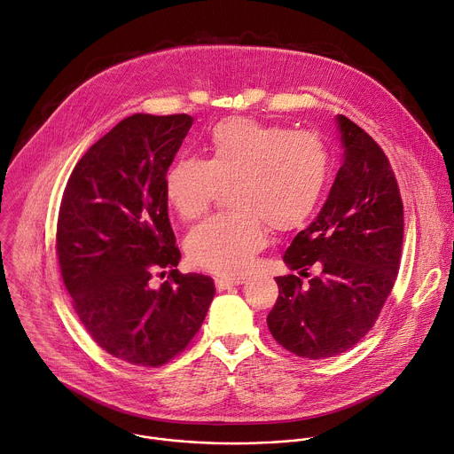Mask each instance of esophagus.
Wrapping results in <instances>:
<instances>
[{"mask_svg": "<svg viewBox=\"0 0 454 454\" xmlns=\"http://www.w3.org/2000/svg\"><path fill=\"white\" fill-rule=\"evenodd\" d=\"M244 282V277H230V275H219L215 278V286L219 287V290H228V287H233V286H239Z\"/></svg>", "mask_w": 454, "mask_h": 454, "instance_id": "obj_1", "label": "esophagus"}]
</instances>
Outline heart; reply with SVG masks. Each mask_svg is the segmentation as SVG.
<instances>
[{"label":"heart","mask_w":454,"mask_h":454,"mask_svg":"<svg viewBox=\"0 0 454 454\" xmlns=\"http://www.w3.org/2000/svg\"><path fill=\"white\" fill-rule=\"evenodd\" d=\"M206 159L179 157L164 172V192L184 221L200 217L230 188L233 212L214 215L186 239L190 261L224 275L240 273L262 248L266 226L290 231L317 212L329 179V152L311 132L257 119L221 121L204 139Z\"/></svg>","instance_id":"b5f03b06"}]
</instances>
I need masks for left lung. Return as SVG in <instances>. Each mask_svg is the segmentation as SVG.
I'll return each mask as SVG.
<instances>
[{"mask_svg": "<svg viewBox=\"0 0 454 454\" xmlns=\"http://www.w3.org/2000/svg\"><path fill=\"white\" fill-rule=\"evenodd\" d=\"M344 162L317 219L295 235L284 262L299 275L317 262L321 275L301 286L277 277L268 313L273 339L309 360L351 349L379 318L400 268L403 204L382 148L346 115H337Z\"/></svg>", "mask_w": 454, "mask_h": 454, "instance_id": "left-lung-1", "label": "left lung"}]
</instances>
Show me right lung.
I'll return each mask as SVG.
<instances>
[{
    "instance_id": "obj_1",
    "label": "right lung",
    "mask_w": 454,
    "mask_h": 454,
    "mask_svg": "<svg viewBox=\"0 0 454 454\" xmlns=\"http://www.w3.org/2000/svg\"><path fill=\"white\" fill-rule=\"evenodd\" d=\"M192 122L186 114L122 119L79 159L61 200L56 246L74 309L99 348L136 365L179 355L215 295L210 277L176 270L164 192ZM160 269L169 280L153 288Z\"/></svg>"
}]
</instances>
